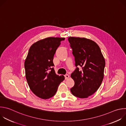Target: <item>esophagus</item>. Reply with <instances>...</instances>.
<instances>
[{
	"instance_id": "34e87169",
	"label": "esophagus",
	"mask_w": 126,
	"mask_h": 126,
	"mask_svg": "<svg viewBox=\"0 0 126 126\" xmlns=\"http://www.w3.org/2000/svg\"><path fill=\"white\" fill-rule=\"evenodd\" d=\"M65 79H69V75H68V74H66L65 75Z\"/></svg>"
}]
</instances>
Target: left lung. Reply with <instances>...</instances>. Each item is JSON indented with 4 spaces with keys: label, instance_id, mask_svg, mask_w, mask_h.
<instances>
[{
    "label": "left lung",
    "instance_id": "obj_1",
    "mask_svg": "<svg viewBox=\"0 0 126 126\" xmlns=\"http://www.w3.org/2000/svg\"><path fill=\"white\" fill-rule=\"evenodd\" d=\"M68 40L77 67L71 75L75 85L70 91L76 97L87 98L95 93L101 84L105 59L99 46L94 41L76 37H69ZM78 66L81 67L80 70Z\"/></svg>",
    "mask_w": 126,
    "mask_h": 126
}]
</instances>
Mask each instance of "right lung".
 Wrapping results in <instances>:
<instances>
[{
    "mask_svg": "<svg viewBox=\"0 0 126 126\" xmlns=\"http://www.w3.org/2000/svg\"><path fill=\"white\" fill-rule=\"evenodd\" d=\"M64 37H49L39 40L30 48L25 61V74L32 92L42 99H48L56 94L64 76L56 74L53 62L56 50Z\"/></svg>",
    "mask_w": 126,
    "mask_h": 126,
    "instance_id": "1",
    "label": "right lung"
}]
</instances>
